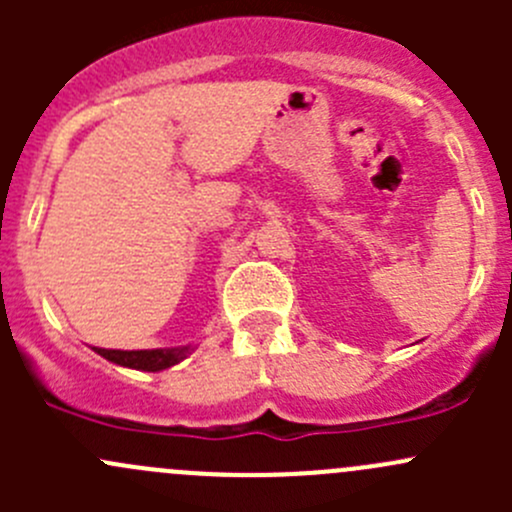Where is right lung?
Segmentation results:
<instances>
[{"instance_id": "add662e5", "label": "right lung", "mask_w": 512, "mask_h": 512, "mask_svg": "<svg viewBox=\"0 0 512 512\" xmlns=\"http://www.w3.org/2000/svg\"><path fill=\"white\" fill-rule=\"evenodd\" d=\"M94 352L103 359H108L111 364L126 366V369H138V371H163L170 366L180 364L188 354L195 352L193 344L188 347H168V349H101L94 347Z\"/></svg>"}]
</instances>
